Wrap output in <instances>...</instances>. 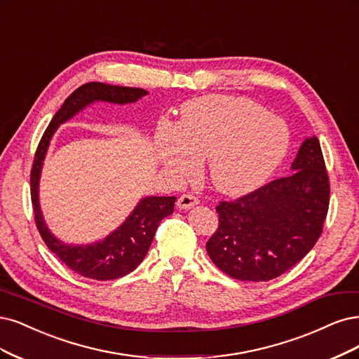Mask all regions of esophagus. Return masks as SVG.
Instances as JSON below:
<instances>
[{
	"label": "esophagus",
	"mask_w": 359,
	"mask_h": 359,
	"mask_svg": "<svg viewBox=\"0 0 359 359\" xmlns=\"http://www.w3.org/2000/svg\"><path fill=\"white\" fill-rule=\"evenodd\" d=\"M197 203H199V199H197L196 196H193V194H182V196H180V199L177 202V206L180 209H189L191 206H196Z\"/></svg>",
	"instance_id": "34e87169"
}]
</instances>
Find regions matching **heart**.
<instances>
[{
  "instance_id": "heart-1",
  "label": "heart",
  "mask_w": 359,
  "mask_h": 359,
  "mask_svg": "<svg viewBox=\"0 0 359 359\" xmlns=\"http://www.w3.org/2000/svg\"><path fill=\"white\" fill-rule=\"evenodd\" d=\"M157 148L165 168L178 177L193 175L199 160H209L214 187L238 196L273 174L288 153L290 132L251 100L206 95L182 105L180 126L162 123Z\"/></svg>"
}]
</instances>
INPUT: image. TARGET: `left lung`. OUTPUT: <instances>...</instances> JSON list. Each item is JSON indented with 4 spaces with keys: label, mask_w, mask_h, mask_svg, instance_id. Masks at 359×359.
<instances>
[{
    "label": "left lung",
    "mask_w": 359,
    "mask_h": 359,
    "mask_svg": "<svg viewBox=\"0 0 359 359\" xmlns=\"http://www.w3.org/2000/svg\"><path fill=\"white\" fill-rule=\"evenodd\" d=\"M291 169L288 177L215 208L218 229L206 251L226 275L275 279L315 246L330 205V178L316 137L304 140Z\"/></svg>",
    "instance_id": "1"
}]
</instances>
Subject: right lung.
I'll return each instance as SVG.
<instances>
[{"mask_svg": "<svg viewBox=\"0 0 359 359\" xmlns=\"http://www.w3.org/2000/svg\"><path fill=\"white\" fill-rule=\"evenodd\" d=\"M147 90L140 88H121L105 83H88L74 90L53 116L52 121L36 147L32 170H31V201L35 215V224L39 229L47 248L59 257L72 271L96 280H109L125 276L137 269L145 258L156 230L165 217L174 212L175 196H151L142 199L138 206L123 224L107 236L104 241L93 245L72 246L57 241L48 231L39 203V181L43 160L50 144L55 130L59 125L76 116L86 105L95 101L113 104L137 102L145 96Z\"/></svg>", "mask_w": 359, "mask_h": 359, "instance_id": "obj_1", "label": "right lung"}]
</instances>
